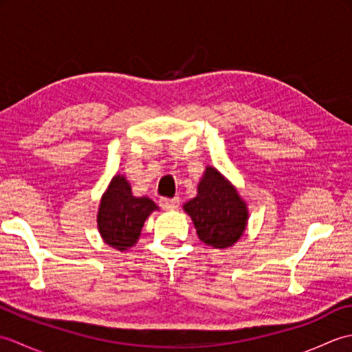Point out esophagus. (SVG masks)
<instances>
[{"label": "esophagus", "instance_id": "esophagus-1", "mask_svg": "<svg viewBox=\"0 0 352 352\" xmlns=\"http://www.w3.org/2000/svg\"><path fill=\"white\" fill-rule=\"evenodd\" d=\"M160 207L163 210H174L178 206H180V198L175 197V198H162L160 201Z\"/></svg>", "mask_w": 352, "mask_h": 352}]
</instances>
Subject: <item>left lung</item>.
Wrapping results in <instances>:
<instances>
[{
    "label": "left lung",
    "instance_id": "1",
    "mask_svg": "<svg viewBox=\"0 0 352 352\" xmlns=\"http://www.w3.org/2000/svg\"><path fill=\"white\" fill-rule=\"evenodd\" d=\"M198 237L216 250L234 246L248 226L250 212L236 186L221 172L207 166L198 183L197 197L183 206Z\"/></svg>",
    "mask_w": 352,
    "mask_h": 352
}]
</instances>
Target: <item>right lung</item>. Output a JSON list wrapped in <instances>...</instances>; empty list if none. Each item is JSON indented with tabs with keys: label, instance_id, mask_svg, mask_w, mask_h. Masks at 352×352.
<instances>
[{
	"label": "right lung",
	"instance_id": "right-lung-1",
	"mask_svg": "<svg viewBox=\"0 0 352 352\" xmlns=\"http://www.w3.org/2000/svg\"><path fill=\"white\" fill-rule=\"evenodd\" d=\"M159 207L148 197H134L125 175L116 174L102 193L96 223L100 236L111 248L126 251L138 243L148 216Z\"/></svg>",
	"mask_w": 352,
	"mask_h": 352
}]
</instances>
